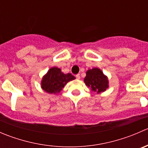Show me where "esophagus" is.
<instances>
[{
    "instance_id": "1",
    "label": "esophagus",
    "mask_w": 148,
    "mask_h": 148,
    "mask_svg": "<svg viewBox=\"0 0 148 148\" xmlns=\"http://www.w3.org/2000/svg\"><path fill=\"white\" fill-rule=\"evenodd\" d=\"M76 78H77V79H80V74H77V75H76Z\"/></svg>"
}]
</instances>
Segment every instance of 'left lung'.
<instances>
[{
  "label": "left lung",
  "mask_w": 148,
  "mask_h": 148,
  "mask_svg": "<svg viewBox=\"0 0 148 148\" xmlns=\"http://www.w3.org/2000/svg\"><path fill=\"white\" fill-rule=\"evenodd\" d=\"M86 74L84 82L93 92L99 94L104 92L109 87L107 77L103 74L102 70L99 68L89 69L86 72Z\"/></svg>",
  "instance_id": "left-lung-1"
}]
</instances>
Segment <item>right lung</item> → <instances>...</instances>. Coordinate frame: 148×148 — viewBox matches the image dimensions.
Listing matches in <instances>:
<instances>
[{"label":"right lung","mask_w":148,"mask_h":148,"mask_svg":"<svg viewBox=\"0 0 148 148\" xmlns=\"http://www.w3.org/2000/svg\"><path fill=\"white\" fill-rule=\"evenodd\" d=\"M75 77L70 73L64 74L61 69L52 67L48 71L41 80V88L49 94H58L62 90L67 82Z\"/></svg>","instance_id":"right-lung-1"}]
</instances>
